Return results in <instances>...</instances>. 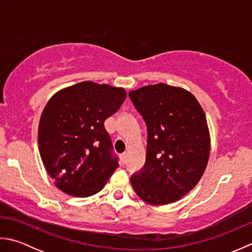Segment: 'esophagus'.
<instances>
[{"label": "esophagus", "mask_w": 252, "mask_h": 252, "mask_svg": "<svg viewBox=\"0 0 252 252\" xmlns=\"http://www.w3.org/2000/svg\"><path fill=\"white\" fill-rule=\"evenodd\" d=\"M120 158H121V161H122V163L125 164L126 162V158H127V156H126V153H123V154H121L120 155Z\"/></svg>", "instance_id": "1"}]
</instances>
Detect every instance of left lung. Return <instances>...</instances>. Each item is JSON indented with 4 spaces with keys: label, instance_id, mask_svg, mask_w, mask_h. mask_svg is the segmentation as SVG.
Masks as SVG:
<instances>
[{
    "label": "left lung",
    "instance_id": "left-lung-1",
    "mask_svg": "<svg viewBox=\"0 0 252 252\" xmlns=\"http://www.w3.org/2000/svg\"><path fill=\"white\" fill-rule=\"evenodd\" d=\"M147 127L146 161L131 183L151 205L178 201L199 182L210 154L206 116L189 91L164 83L131 91Z\"/></svg>",
    "mask_w": 252,
    "mask_h": 252
}]
</instances>
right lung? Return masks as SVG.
<instances>
[{
	"instance_id": "obj_1",
	"label": "right lung",
	"mask_w": 252,
	"mask_h": 252,
	"mask_svg": "<svg viewBox=\"0 0 252 252\" xmlns=\"http://www.w3.org/2000/svg\"><path fill=\"white\" fill-rule=\"evenodd\" d=\"M126 97L121 88L85 81L60 91L46 104L39 151L47 173L66 194H96L119 167L104 122Z\"/></svg>"
}]
</instances>
